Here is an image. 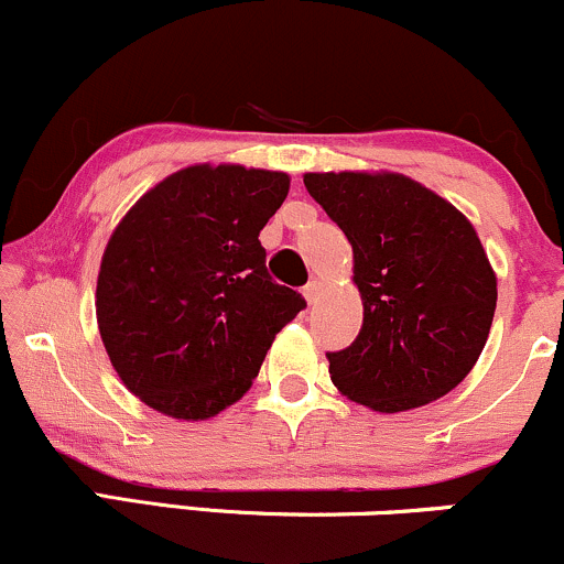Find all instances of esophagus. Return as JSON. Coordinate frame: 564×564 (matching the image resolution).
I'll return each instance as SVG.
<instances>
[{
	"label": "esophagus",
	"mask_w": 564,
	"mask_h": 564,
	"mask_svg": "<svg viewBox=\"0 0 564 564\" xmlns=\"http://www.w3.org/2000/svg\"><path fill=\"white\" fill-rule=\"evenodd\" d=\"M302 294H304V300H307V304H315L323 294V283L318 281V278H313V281L302 289Z\"/></svg>",
	"instance_id": "esophagus-1"
}]
</instances>
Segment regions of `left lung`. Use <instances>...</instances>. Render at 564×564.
I'll list each match as a JSON object with an SVG mask.
<instances>
[{"instance_id":"1","label":"left lung","mask_w":564,"mask_h":564,"mask_svg":"<svg viewBox=\"0 0 564 564\" xmlns=\"http://www.w3.org/2000/svg\"><path fill=\"white\" fill-rule=\"evenodd\" d=\"M304 187L352 246L364 326L328 352L334 387L379 413L462 384L496 313V273L451 200L398 172H307Z\"/></svg>"}]
</instances>
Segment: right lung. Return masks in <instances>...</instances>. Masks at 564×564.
I'll return each mask as SVG.
<instances>
[{
    "label": "right lung",
    "instance_id": "1",
    "mask_svg": "<svg viewBox=\"0 0 564 564\" xmlns=\"http://www.w3.org/2000/svg\"><path fill=\"white\" fill-rule=\"evenodd\" d=\"M289 174L193 164L121 217L100 260L95 313L111 366L164 416L204 422L254 384L304 300L264 268L260 230Z\"/></svg>",
    "mask_w": 564,
    "mask_h": 564
}]
</instances>
